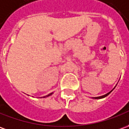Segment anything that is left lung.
Wrapping results in <instances>:
<instances>
[{
  "label": "left lung",
  "instance_id": "8db88e82",
  "mask_svg": "<svg viewBox=\"0 0 129 129\" xmlns=\"http://www.w3.org/2000/svg\"><path fill=\"white\" fill-rule=\"evenodd\" d=\"M112 90H111L110 92H109V93H107V94H105V95H102V96H99V97H95V98H93V99H101V98H105V97L107 96L110 93L112 92Z\"/></svg>",
  "mask_w": 129,
  "mask_h": 129
}]
</instances>
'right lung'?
<instances>
[{
	"label": "right lung",
	"mask_w": 129,
	"mask_h": 129,
	"mask_svg": "<svg viewBox=\"0 0 129 129\" xmlns=\"http://www.w3.org/2000/svg\"><path fill=\"white\" fill-rule=\"evenodd\" d=\"M52 94H53V93H50V94H48V95H46V96H45V97H43V98H46V97H48V96H50V95H52Z\"/></svg>",
	"instance_id": "obj_1"
}]
</instances>
